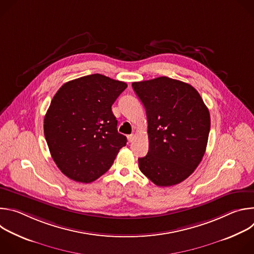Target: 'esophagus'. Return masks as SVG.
<instances>
[{"instance_id":"1","label":"esophagus","mask_w":254,"mask_h":254,"mask_svg":"<svg viewBox=\"0 0 254 254\" xmlns=\"http://www.w3.org/2000/svg\"><path fill=\"white\" fill-rule=\"evenodd\" d=\"M134 138H135V134H134V133H131V134H128V135H127V140H128V142H132Z\"/></svg>"}]
</instances>
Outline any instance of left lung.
<instances>
[{"instance_id": "8db88e82", "label": "left lung", "mask_w": 254, "mask_h": 254, "mask_svg": "<svg viewBox=\"0 0 254 254\" xmlns=\"http://www.w3.org/2000/svg\"><path fill=\"white\" fill-rule=\"evenodd\" d=\"M147 113L149 152L138 168L154 184L170 187L186 180L205 154L210 114L190 84L166 76L133 82Z\"/></svg>"}]
</instances>
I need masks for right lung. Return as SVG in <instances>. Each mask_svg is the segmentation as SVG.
Wrapping results in <instances>:
<instances>
[{
	"label": "right lung",
	"instance_id": "1",
	"mask_svg": "<svg viewBox=\"0 0 254 254\" xmlns=\"http://www.w3.org/2000/svg\"><path fill=\"white\" fill-rule=\"evenodd\" d=\"M127 87L126 82L96 73L64 83L54 95L44 134L53 161L69 179L93 182L127 144L112 111Z\"/></svg>",
	"mask_w": 254,
	"mask_h": 254
}]
</instances>
